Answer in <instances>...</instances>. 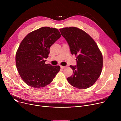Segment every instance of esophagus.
Here are the masks:
<instances>
[{
  "instance_id": "1",
  "label": "esophagus",
  "mask_w": 121,
  "mask_h": 121,
  "mask_svg": "<svg viewBox=\"0 0 121 121\" xmlns=\"http://www.w3.org/2000/svg\"><path fill=\"white\" fill-rule=\"evenodd\" d=\"M60 67H61V68L62 69H64V68H66L65 66H60Z\"/></svg>"
}]
</instances>
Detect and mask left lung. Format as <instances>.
I'll return each instance as SVG.
<instances>
[{"instance_id":"1","label":"left lung","mask_w":121,"mask_h":121,"mask_svg":"<svg viewBox=\"0 0 121 121\" xmlns=\"http://www.w3.org/2000/svg\"><path fill=\"white\" fill-rule=\"evenodd\" d=\"M70 48L77 56V66H70L73 74L67 78L69 83L78 89L92 86L101 74L103 57L93 38L83 30L75 27L60 29Z\"/></svg>"}]
</instances>
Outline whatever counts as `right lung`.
I'll list each match as a JSON object with an SVG mask.
<instances>
[{
	"label": "right lung",
	"mask_w": 121,
	"mask_h": 121,
	"mask_svg": "<svg viewBox=\"0 0 121 121\" xmlns=\"http://www.w3.org/2000/svg\"><path fill=\"white\" fill-rule=\"evenodd\" d=\"M59 30L43 27L28 34L21 42L16 54L17 71L23 81L33 88L45 87L52 82L59 66L46 64L51 46L61 37Z\"/></svg>",
	"instance_id": "1"
}]
</instances>
